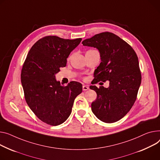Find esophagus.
<instances>
[{
  "mask_svg": "<svg viewBox=\"0 0 160 160\" xmlns=\"http://www.w3.org/2000/svg\"><path fill=\"white\" fill-rule=\"evenodd\" d=\"M82 89H83V91H87L89 89V88L88 86H86V85H83L82 87Z\"/></svg>",
  "mask_w": 160,
  "mask_h": 160,
  "instance_id": "obj_1",
  "label": "esophagus"
}]
</instances>
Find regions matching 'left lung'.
<instances>
[{"label":"left lung","instance_id":"obj_1","mask_svg":"<svg viewBox=\"0 0 160 160\" xmlns=\"http://www.w3.org/2000/svg\"><path fill=\"white\" fill-rule=\"evenodd\" d=\"M82 44L100 52L101 62L94 71L95 83L109 82L108 88L90 86L97 94V100L91 103V110L105 123L118 121L132 107L141 84L136 52L125 41L110 32L95 35L84 40Z\"/></svg>","mask_w":160,"mask_h":160}]
</instances>
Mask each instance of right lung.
<instances>
[{
    "label": "right lung",
    "mask_w": 160,
    "mask_h": 160,
    "mask_svg": "<svg viewBox=\"0 0 160 160\" xmlns=\"http://www.w3.org/2000/svg\"><path fill=\"white\" fill-rule=\"evenodd\" d=\"M81 40L45 37L32 46L24 62L21 83L26 101L31 110L47 124L56 126L64 122L71 113L74 99L82 91L79 82L72 81L62 86L55 78Z\"/></svg>",
    "instance_id": "obj_1"
}]
</instances>
